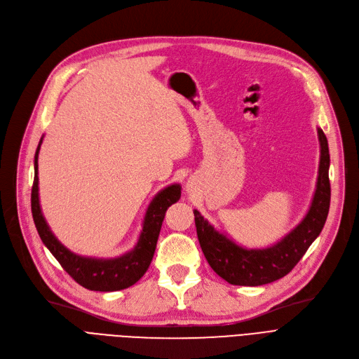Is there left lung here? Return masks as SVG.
<instances>
[{
    "mask_svg": "<svg viewBox=\"0 0 359 359\" xmlns=\"http://www.w3.org/2000/svg\"><path fill=\"white\" fill-rule=\"evenodd\" d=\"M317 132L322 156H320L317 187L310 211L298 227L275 246L262 250L238 248L236 243L215 231L212 225L196 210L194 211L201 249L214 272L230 284L257 287L284 278L294 269L310 244L323 230L330 206V157L325 132L322 129H317Z\"/></svg>",
    "mask_w": 359,
    "mask_h": 359,
    "instance_id": "obj_1",
    "label": "left lung"
}]
</instances>
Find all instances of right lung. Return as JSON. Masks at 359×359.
<instances>
[{"instance_id": "1", "label": "right lung", "mask_w": 359, "mask_h": 359, "mask_svg": "<svg viewBox=\"0 0 359 359\" xmlns=\"http://www.w3.org/2000/svg\"><path fill=\"white\" fill-rule=\"evenodd\" d=\"M42 142V140H41ZM41 142L37 145L34 154V179L32 186V215L45 246L50 250L55 259L60 262L64 271L81 287L91 291H119L134 285L137 280L147 272L151 260H153L161 224L165 211L170 205L180 199V186L172 184L161 191L153 202L149 203L144 219V229L135 249L116 259H91L81 257L71 253L67 248L55 238L42 215L37 194V154H39Z\"/></svg>"}]
</instances>
